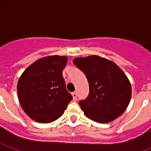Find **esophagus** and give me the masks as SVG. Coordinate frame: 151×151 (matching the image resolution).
<instances>
[{"instance_id":"obj_1","label":"esophagus","mask_w":151,"mask_h":151,"mask_svg":"<svg viewBox=\"0 0 151 151\" xmlns=\"http://www.w3.org/2000/svg\"><path fill=\"white\" fill-rule=\"evenodd\" d=\"M72 95H73V100L74 101H76L77 100V93L76 91L73 92V93H72Z\"/></svg>"}]
</instances>
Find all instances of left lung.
Returning <instances> with one entry per match:
<instances>
[{"instance_id": "1", "label": "left lung", "mask_w": 151, "mask_h": 151, "mask_svg": "<svg viewBox=\"0 0 151 151\" xmlns=\"http://www.w3.org/2000/svg\"><path fill=\"white\" fill-rule=\"evenodd\" d=\"M73 63L85 73L89 94L79 105L88 118L108 123L120 116L128 107L132 86L128 77L115 63L97 55L77 57Z\"/></svg>"}]
</instances>
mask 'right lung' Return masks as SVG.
Here are the masks:
<instances>
[{"instance_id": "add662e5", "label": "right lung", "mask_w": 151, "mask_h": 151, "mask_svg": "<svg viewBox=\"0 0 151 151\" xmlns=\"http://www.w3.org/2000/svg\"><path fill=\"white\" fill-rule=\"evenodd\" d=\"M66 56H48L36 60L22 73L17 94L24 112L41 123L54 122L63 114L73 99L63 77Z\"/></svg>"}]
</instances>
